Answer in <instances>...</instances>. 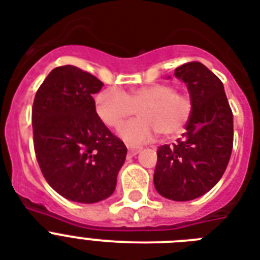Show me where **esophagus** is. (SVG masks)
Returning a JSON list of instances; mask_svg holds the SVG:
<instances>
[{"mask_svg": "<svg viewBox=\"0 0 260 260\" xmlns=\"http://www.w3.org/2000/svg\"><path fill=\"white\" fill-rule=\"evenodd\" d=\"M126 147H128V154H129L131 156H135V155L139 154V152L142 151V147L132 146V144H126Z\"/></svg>", "mask_w": 260, "mask_h": 260, "instance_id": "esophagus-1", "label": "esophagus"}]
</instances>
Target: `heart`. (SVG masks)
Instances as JSON below:
<instances>
[{
  "instance_id": "heart-1",
  "label": "heart",
  "mask_w": 260,
  "mask_h": 260,
  "mask_svg": "<svg viewBox=\"0 0 260 260\" xmlns=\"http://www.w3.org/2000/svg\"><path fill=\"white\" fill-rule=\"evenodd\" d=\"M139 116L121 126L120 135L131 143H143L155 135L175 136L185 129L193 113V98L171 83H150L129 91L109 86L95 95V110L106 125L117 128L136 112Z\"/></svg>"
}]
</instances>
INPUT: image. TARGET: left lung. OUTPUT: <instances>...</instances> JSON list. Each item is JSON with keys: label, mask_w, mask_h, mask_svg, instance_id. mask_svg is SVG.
<instances>
[{"label": "left lung", "mask_w": 260, "mask_h": 260, "mask_svg": "<svg viewBox=\"0 0 260 260\" xmlns=\"http://www.w3.org/2000/svg\"><path fill=\"white\" fill-rule=\"evenodd\" d=\"M174 74L187 85L194 108L182 138L156 151L154 185L165 198L190 201L209 191L225 171L234 147V114L222 82L202 63H185Z\"/></svg>", "instance_id": "1"}]
</instances>
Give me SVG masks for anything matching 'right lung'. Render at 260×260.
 Instances as JSON below:
<instances>
[{
    "instance_id": "right-lung-1",
    "label": "right lung",
    "mask_w": 260,
    "mask_h": 260,
    "mask_svg": "<svg viewBox=\"0 0 260 260\" xmlns=\"http://www.w3.org/2000/svg\"><path fill=\"white\" fill-rule=\"evenodd\" d=\"M104 83L75 66L51 71L32 106L34 147L48 185L62 197L93 204L112 196L126 147L95 112Z\"/></svg>"
}]
</instances>
